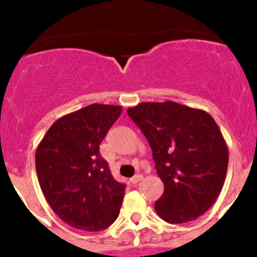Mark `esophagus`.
Returning a JSON list of instances; mask_svg holds the SVG:
<instances>
[{
	"mask_svg": "<svg viewBox=\"0 0 257 257\" xmlns=\"http://www.w3.org/2000/svg\"><path fill=\"white\" fill-rule=\"evenodd\" d=\"M142 179H143V175H142V174H137V175H134V177L131 179V181L133 184H137V183H139V181H141Z\"/></svg>",
	"mask_w": 257,
	"mask_h": 257,
	"instance_id": "obj_1",
	"label": "esophagus"
}]
</instances>
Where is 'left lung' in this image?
Here are the masks:
<instances>
[{
  "label": "left lung",
  "mask_w": 257,
  "mask_h": 257,
  "mask_svg": "<svg viewBox=\"0 0 257 257\" xmlns=\"http://www.w3.org/2000/svg\"><path fill=\"white\" fill-rule=\"evenodd\" d=\"M149 142L164 193L157 214L170 224L195 220L215 203L229 164L226 142L209 113L179 103L143 102L126 109Z\"/></svg>",
  "instance_id": "obj_1"
}]
</instances>
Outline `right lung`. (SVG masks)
<instances>
[{"mask_svg": "<svg viewBox=\"0 0 257 257\" xmlns=\"http://www.w3.org/2000/svg\"><path fill=\"white\" fill-rule=\"evenodd\" d=\"M120 105H87L57 119L36 150V170L46 200L66 224L100 231L119 215L125 185L118 183L99 144Z\"/></svg>", "mask_w": 257, "mask_h": 257, "instance_id": "add662e5", "label": "right lung"}]
</instances>
